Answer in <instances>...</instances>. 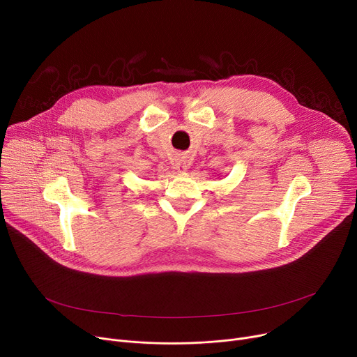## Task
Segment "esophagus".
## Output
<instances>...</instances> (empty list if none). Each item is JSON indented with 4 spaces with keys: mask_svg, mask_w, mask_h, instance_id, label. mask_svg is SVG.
I'll use <instances>...</instances> for the list:
<instances>
[{
    "mask_svg": "<svg viewBox=\"0 0 357 357\" xmlns=\"http://www.w3.org/2000/svg\"><path fill=\"white\" fill-rule=\"evenodd\" d=\"M186 169H188V162H186L185 156H178L176 162H175V171L176 172H185Z\"/></svg>",
    "mask_w": 357,
    "mask_h": 357,
    "instance_id": "34e87169",
    "label": "esophagus"
}]
</instances>
